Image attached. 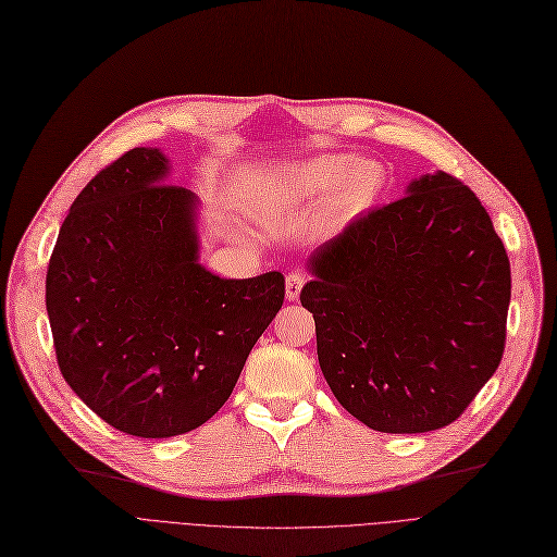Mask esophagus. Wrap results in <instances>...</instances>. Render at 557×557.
Returning <instances> with one entry per match:
<instances>
[{"label":"esophagus","instance_id":"esophagus-1","mask_svg":"<svg viewBox=\"0 0 557 557\" xmlns=\"http://www.w3.org/2000/svg\"><path fill=\"white\" fill-rule=\"evenodd\" d=\"M305 282H307V277L302 273H290L286 277V300L288 302H296L300 298V290H302Z\"/></svg>","mask_w":557,"mask_h":557}]
</instances>
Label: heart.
I'll return each instance as SVG.
<instances>
[{"label":"heart","instance_id":"b5f03b06","mask_svg":"<svg viewBox=\"0 0 557 557\" xmlns=\"http://www.w3.org/2000/svg\"><path fill=\"white\" fill-rule=\"evenodd\" d=\"M382 162L349 156H320L280 169L257 187V200L267 205H305L327 196L334 221H352L368 212L384 194Z\"/></svg>","mask_w":557,"mask_h":557}]
</instances>
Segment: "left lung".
<instances>
[{"label": "left lung", "instance_id": "left-lung-1", "mask_svg": "<svg viewBox=\"0 0 557 557\" xmlns=\"http://www.w3.org/2000/svg\"><path fill=\"white\" fill-rule=\"evenodd\" d=\"M309 273L320 370L374 431L451 424L502 363L510 261L476 194L445 171L345 225Z\"/></svg>", "mask_w": 557, "mask_h": 557}]
</instances>
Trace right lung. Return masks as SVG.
I'll return each instance as SVG.
<instances>
[{
	"label": "right lung",
	"mask_w": 557,
	"mask_h": 557,
	"mask_svg": "<svg viewBox=\"0 0 557 557\" xmlns=\"http://www.w3.org/2000/svg\"><path fill=\"white\" fill-rule=\"evenodd\" d=\"M158 149L116 158L72 202L47 271V315L70 388L128 435L208 422L284 302L277 271L223 280L198 263L196 196L164 185Z\"/></svg>",
	"instance_id": "1"
}]
</instances>
